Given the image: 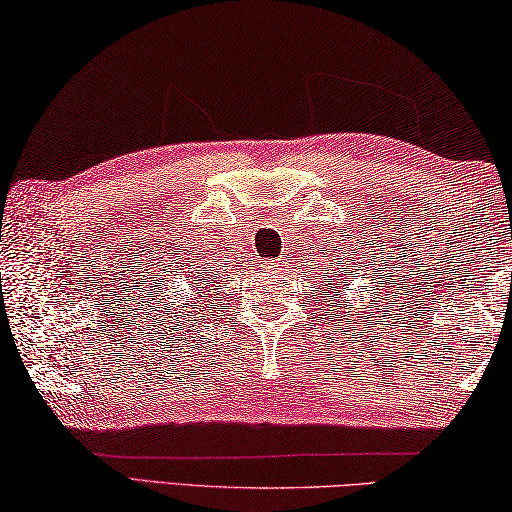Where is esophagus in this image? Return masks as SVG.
<instances>
[{"label": "esophagus", "mask_w": 512, "mask_h": 512, "mask_svg": "<svg viewBox=\"0 0 512 512\" xmlns=\"http://www.w3.org/2000/svg\"><path fill=\"white\" fill-rule=\"evenodd\" d=\"M280 264H282V262H273V264H271V268H273V266H280Z\"/></svg>", "instance_id": "esophagus-1"}]
</instances>
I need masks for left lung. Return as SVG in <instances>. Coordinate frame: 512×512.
Instances as JSON below:
<instances>
[{
  "mask_svg": "<svg viewBox=\"0 0 512 512\" xmlns=\"http://www.w3.org/2000/svg\"><path fill=\"white\" fill-rule=\"evenodd\" d=\"M340 259H342V257H340ZM329 262H333V259H329ZM351 262H353V259H351ZM327 271H329V273H327V282H322L324 291H320V295L327 297V300H324V302H327L329 311H333L331 315H336L338 302H340V309H342V302H347L349 309L356 311V306H353L351 297H349L346 291L349 290L350 293H353V282L358 280V273H356L358 268L351 266L349 271H347V268H338V262H333V264H327ZM374 273H376V271H374ZM369 288H371V291H376V282L369 280ZM358 300H360V306H367L369 315H371V318H374V302H376V297H374V300H371L369 304H365V297H362V291H360ZM358 315L362 318V322H356V324H362V329L369 331V327H367V320H369V318L365 315V311H360ZM331 320H333V318H331ZM347 320H349V318H347ZM353 320H356V315H353ZM351 327H353V322H351ZM353 329H356V327H353Z\"/></svg>",
  "mask_w": 512,
  "mask_h": 512,
  "instance_id": "8db88e82",
  "label": "left lung"
}]
</instances>
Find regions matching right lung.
I'll use <instances>...</instances> for the list:
<instances>
[{"instance_id": "right-lung-1", "label": "right lung", "mask_w": 512, "mask_h": 512, "mask_svg": "<svg viewBox=\"0 0 512 512\" xmlns=\"http://www.w3.org/2000/svg\"><path fill=\"white\" fill-rule=\"evenodd\" d=\"M170 282H176L174 277H170ZM212 295H215V282H212V277L203 280V275L199 273H188V277H181V282H176L174 295H170L174 318H179L183 310L186 311L183 315H188L190 309L193 311L194 308L198 309L194 313H199V306H206Z\"/></svg>"}]
</instances>
